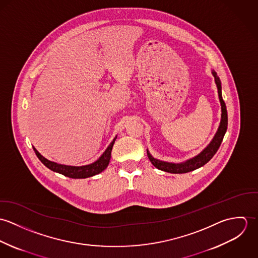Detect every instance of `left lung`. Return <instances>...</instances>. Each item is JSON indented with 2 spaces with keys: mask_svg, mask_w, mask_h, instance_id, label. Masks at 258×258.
Segmentation results:
<instances>
[{
  "mask_svg": "<svg viewBox=\"0 0 258 258\" xmlns=\"http://www.w3.org/2000/svg\"><path fill=\"white\" fill-rule=\"evenodd\" d=\"M212 74L215 77V81H216V84L218 87V93H219V98H220L221 106V123H220L219 129H218L214 139L199 155H197L196 157H194L191 159L186 160L185 162L178 163V164L169 163V162L155 159L154 157H152V155L147 150L148 158L157 169L164 171V172L172 173V174H184L187 172H191V171L197 170V169L203 167L204 165H206L215 156V154L219 150L221 142H222V139L224 137V134L226 132V129H227V111H226V106H225V103H224V101L222 99V95H221V82L220 77L218 76V74L215 71H212Z\"/></svg>",
  "mask_w": 258,
  "mask_h": 258,
  "instance_id": "8db88e82",
  "label": "left lung"
}]
</instances>
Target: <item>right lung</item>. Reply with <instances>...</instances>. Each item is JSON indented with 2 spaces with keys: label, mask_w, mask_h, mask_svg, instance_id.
Here are the masks:
<instances>
[{
  "label": "right lung",
  "mask_w": 258,
  "mask_h": 258,
  "mask_svg": "<svg viewBox=\"0 0 258 258\" xmlns=\"http://www.w3.org/2000/svg\"><path fill=\"white\" fill-rule=\"evenodd\" d=\"M116 138L117 137H115L113 139V141L109 144V146L105 150V152L101 155V157H99V159L97 161H95L92 164L85 165V166H79V167L61 165V164L51 162V161L45 159L43 156H41L37 152L36 148L34 147V150H35V153H36L37 158L39 159V161L45 167H47L49 170H51L53 172H56V173H59V174L66 176V177H69V178L85 179V178L95 176V175L101 173L102 171H104L107 168V166L110 162L111 151H112V148H113Z\"/></svg>",
  "instance_id": "add662e5"
}]
</instances>
